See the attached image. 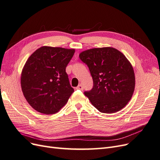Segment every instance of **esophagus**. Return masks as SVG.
I'll return each mask as SVG.
<instances>
[{
    "mask_svg": "<svg viewBox=\"0 0 160 160\" xmlns=\"http://www.w3.org/2000/svg\"><path fill=\"white\" fill-rule=\"evenodd\" d=\"M76 89H79V90H83V87L81 84H79L78 86L76 88Z\"/></svg>",
    "mask_w": 160,
    "mask_h": 160,
    "instance_id": "1",
    "label": "esophagus"
}]
</instances>
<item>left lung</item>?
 I'll return each mask as SVG.
<instances>
[{"instance_id": "1", "label": "left lung", "mask_w": 160, "mask_h": 160, "mask_svg": "<svg viewBox=\"0 0 160 160\" xmlns=\"http://www.w3.org/2000/svg\"><path fill=\"white\" fill-rule=\"evenodd\" d=\"M80 59L88 66L93 81L84 94L100 112L112 113L123 109L135 89L133 67L125 56L113 47L94 48L81 52Z\"/></svg>"}]
</instances>
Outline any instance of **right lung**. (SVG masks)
<instances>
[{
	"mask_svg": "<svg viewBox=\"0 0 160 160\" xmlns=\"http://www.w3.org/2000/svg\"><path fill=\"white\" fill-rule=\"evenodd\" d=\"M74 53L73 49L44 46L28 57L22 71L21 88L38 112H58L74 92L65 70Z\"/></svg>",
	"mask_w": 160,
	"mask_h": 160,
	"instance_id": "obj_1",
	"label": "right lung"
}]
</instances>
